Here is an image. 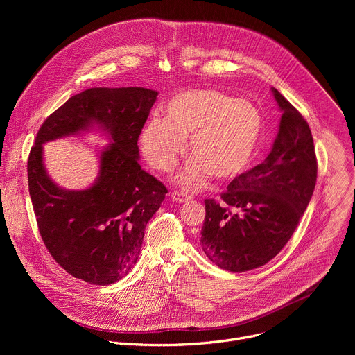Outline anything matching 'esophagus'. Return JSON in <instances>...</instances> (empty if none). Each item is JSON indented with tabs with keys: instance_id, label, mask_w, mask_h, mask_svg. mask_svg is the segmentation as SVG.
Returning a JSON list of instances; mask_svg holds the SVG:
<instances>
[{
	"instance_id": "esophagus-1",
	"label": "esophagus",
	"mask_w": 355,
	"mask_h": 355,
	"mask_svg": "<svg viewBox=\"0 0 355 355\" xmlns=\"http://www.w3.org/2000/svg\"><path fill=\"white\" fill-rule=\"evenodd\" d=\"M171 199H173V200H175V202H178V204H182V202H188V200H191V195H188V193H185V192L174 191V192L171 193Z\"/></svg>"
}]
</instances>
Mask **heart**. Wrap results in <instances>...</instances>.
<instances>
[{
	"mask_svg": "<svg viewBox=\"0 0 355 355\" xmlns=\"http://www.w3.org/2000/svg\"><path fill=\"white\" fill-rule=\"evenodd\" d=\"M166 116L151 115L140 132V150L157 171H170L184 153L192 157L177 182L195 189L209 175L225 181L240 175L254 160L264 132L260 110L250 101L215 89H187L164 105Z\"/></svg>",
	"mask_w": 355,
	"mask_h": 355,
	"instance_id": "obj_1",
	"label": "heart"
}]
</instances>
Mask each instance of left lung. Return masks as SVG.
<instances>
[{"instance_id": "1", "label": "left lung", "mask_w": 355, "mask_h": 355, "mask_svg": "<svg viewBox=\"0 0 355 355\" xmlns=\"http://www.w3.org/2000/svg\"><path fill=\"white\" fill-rule=\"evenodd\" d=\"M282 112L267 159L239 177L222 202L205 199L200 247L218 267L244 272L272 260L293 234L315 191L318 162L308 122L271 88Z\"/></svg>"}]
</instances>
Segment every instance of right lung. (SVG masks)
<instances>
[{
  "mask_svg": "<svg viewBox=\"0 0 355 355\" xmlns=\"http://www.w3.org/2000/svg\"><path fill=\"white\" fill-rule=\"evenodd\" d=\"M159 92L141 87L88 88L73 95L40 126L28 159L29 195L49 252L70 275L111 285L136 264L144 229L167 188L141 170L139 135ZM99 130L110 140L85 190H66L48 177L42 144Z\"/></svg>",
  "mask_w": 355,
  "mask_h": 355,
  "instance_id": "1",
  "label": "right lung"
}]
</instances>
